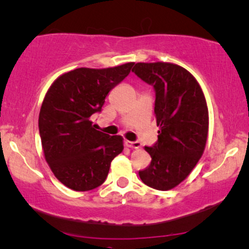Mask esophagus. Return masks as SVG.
<instances>
[{"label":"esophagus","instance_id":"obj_1","mask_svg":"<svg viewBox=\"0 0 249 249\" xmlns=\"http://www.w3.org/2000/svg\"><path fill=\"white\" fill-rule=\"evenodd\" d=\"M125 145H126L127 147H130V148H140V147H142V142H128V140H126V142H125Z\"/></svg>","mask_w":249,"mask_h":249}]
</instances>
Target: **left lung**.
I'll return each instance as SVG.
<instances>
[{
    "mask_svg": "<svg viewBox=\"0 0 249 249\" xmlns=\"http://www.w3.org/2000/svg\"><path fill=\"white\" fill-rule=\"evenodd\" d=\"M132 71L155 91L154 112L160 126L157 142L145 147L151 164L140 170L142 181L157 190L181 183L204 152L209 115L204 94L183 67L167 62H138Z\"/></svg>",
    "mask_w": 249,
    "mask_h": 249,
    "instance_id": "obj_1",
    "label": "left lung"
}]
</instances>
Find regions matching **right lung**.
I'll list each match as a JSON object with an SVG mask.
<instances>
[{"instance_id":"right-lung-1","label":"right lung","mask_w":249,"mask_h":249,"mask_svg":"<svg viewBox=\"0 0 249 249\" xmlns=\"http://www.w3.org/2000/svg\"><path fill=\"white\" fill-rule=\"evenodd\" d=\"M133 65L77 68L58 77L45 96L38 122L45 159L55 178L70 189L100 187L111 161L123 152V138L95 130L91 116L102 111L107 96Z\"/></svg>"}]
</instances>
